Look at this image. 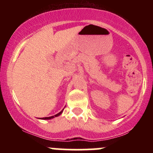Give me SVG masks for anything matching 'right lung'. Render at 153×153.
<instances>
[{
	"label": "right lung",
	"mask_w": 153,
	"mask_h": 153,
	"mask_svg": "<svg viewBox=\"0 0 153 153\" xmlns=\"http://www.w3.org/2000/svg\"><path fill=\"white\" fill-rule=\"evenodd\" d=\"M63 110H64V109H63L61 111V112H58V114H56V115H52V116H50V117H45V118H40V119H43V120H49V119H52V118H55V117H58V116H59L60 115H61V113H62V112H63Z\"/></svg>",
	"instance_id": "obj_1"
}]
</instances>
